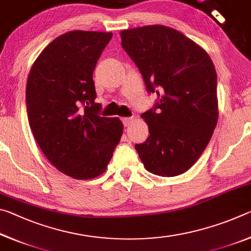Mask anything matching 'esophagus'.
<instances>
[{"label":"esophagus","mask_w":251,"mask_h":251,"mask_svg":"<svg viewBox=\"0 0 251 251\" xmlns=\"http://www.w3.org/2000/svg\"><path fill=\"white\" fill-rule=\"evenodd\" d=\"M122 122H123V124H124V126L127 127L131 122H133V117H123Z\"/></svg>","instance_id":"obj_1"}]
</instances>
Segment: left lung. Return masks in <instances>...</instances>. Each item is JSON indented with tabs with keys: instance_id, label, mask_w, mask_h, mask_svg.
Instances as JSON below:
<instances>
[{
	"instance_id": "8db88e82",
	"label": "left lung",
	"mask_w": 251,
	"mask_h": 251,
	"mask_svg": "<svg viewBox=\"0 0 251 251\" xmlns=\"http://www.w3.org/2000/svg\"><path fill=\"white\" fill-rule=\"evenodd\" d=\"M121 39L148 93L158 96L154 107L142 114L150 136L135 150L151 174H184L205 151L217 125L214 63L194 41L164 25L124 29Z\"/></svg>"
}]
</instances>
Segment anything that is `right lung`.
Segmentation results:
<instances>
[{
	"label": "right lung",
	"instance_id": "add662e5",
	"mask_svg": "<svg viewBox=\"0 0 251 251\" xmlns=\"http://www.w3.org/2000/svg\"><path fill=\"white\" fill-rule=\"evenodd\" d=\"M112 33L72 31L42 50L29 71L26 110L41 151L75 179L103 174L123 135L118 117L100 116L93 72Z\"/></svg>",
	"mask_w": 251,
	"mask_h": 251
}]
</instances>
